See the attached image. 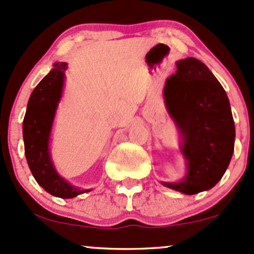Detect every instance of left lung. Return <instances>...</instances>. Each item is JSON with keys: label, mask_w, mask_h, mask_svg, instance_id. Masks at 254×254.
I'll return each mask as SVG.
<instances>
[{"label": "left lung", "mask_w": 254, "mask_h": 254, "mask_svg": "<svg viewBox=\"0 0 254 254\" xmlns=\"http://www.w3.org/2000/svg\"><path fill=\"white\" fill-rule=\"evenodd\" d=\"M176 67L165 82L164 98L180 135L186 175L161 184L190 195L212 189L224 175L234 152L235 126L226 91L211 70L194 58L180 60Z\"/></svg>", "instance_id": "left-lung-1"}]
</instances>
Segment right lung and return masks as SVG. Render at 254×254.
I'll return each instance as SVG.
<instances>
[{"label":"right lung","mask_w":254,"mask_h":254,"mask_svg":"<svg viewBox=\"0 0 254 254\" xmlns=\"http://www.w3.org/2000/svg\"><path fill=\"white\" fill-rule=\"evenodd\" d=\"M65 62H56L31 93L22 122L25 156L39 186L59 198L70 199L90 192L64 180L56 170L50 153V136L56 110L64 92Z\"/></svg>","instance_id":"1"}]
</instances>
